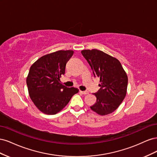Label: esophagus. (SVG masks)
Segmentation results:
<instances>
[{"mask_svg": "<svg viewBox=\"0 0 157 157\" xmlns=\"http://www.w3.org/2000/svg\"><path fill=\"white\" fill-rule=\"evenodd\" d=\"M80 92L82 94H84V95L88 94V92H87V91H81V90H80Z\"/></svg>", "mask_w": 157, "mask_h": 157, "instance_id": "obj_1", "label": "esophagus"}]
</instances>
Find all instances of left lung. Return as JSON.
<instances>
[{
    "mask_svg": "<svg viewBox=\"0 0 157 157\" xmlns=\"http://www.w3.org/2000/svg\"><path fill=\"white\" fill-rule=\"evenodd\" d=\"M91 67L95 77L99 78L100 89L94 93L96 102L90 107L99 115L111 114L124 100L126 95L128 76L117 58L97 49L81 51Z\"/></svg>",
    "mask_w": 157,
    "mask_h": 157,
    "instance_id": "obj_1",
    "label": "left lung"
}]
</instances>
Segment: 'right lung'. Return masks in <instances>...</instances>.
<instances>
[{"mask_svg":"<svg viewBox=\"0 0 157 157\" xmlns=\"http://www.w3.org/2000/svg\"><path fill=\"white\" fill-rule=\"evenodd\" d=\"M73 53V50L56 51L40 57L31 66L26 79L28 92L32 101L42 113L55 115L78 92V88L66 87L59 79Z\"/></svg>","mask_w":157,"mask_h":157,"instance_id":"1","label":"right lung"}]
</instances>
